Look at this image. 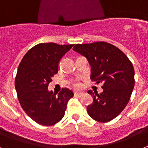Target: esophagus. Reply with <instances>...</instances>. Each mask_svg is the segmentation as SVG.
<instances>
[{"label":"esophagus","mask_w":148,"mask_h":148,"mask_svg":"<svg viewBox=\"0 0 148 148\" xmlns=\"http://www.w3.org/2000/svg\"><path fill=\"white\" fill-rule=\"evenodd\" d=\"M82 95H83V92H74V96H76V97H81Z\"/></svg>","instance_id":"esophagus-1"}]
</instances>
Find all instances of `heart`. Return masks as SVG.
Wrapping results in <instances>:
<instances>
[{
	"label": "heart",
	"mask_w": 148,
	"mask_h": 148,
	"mask_svg": "<svg viewBox=\"0 0 148 148\" xmlns=\"http://www.w3.org/2000/svg\"><path fill=\"white\" fill-rule=\"evenodd\" d=\"M73 87H74V88H81L82 86V84L81 82H75L73 83Z\"/></svg>",
	"instance_id": "heart-1"
}]
</instances>
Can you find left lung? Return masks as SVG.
<instances>
[{"instance_id":"obj_1","label":"left lung","mask_w":148,"mask_h":148,"mask_svg":"<svg viewBox=\"0 0 148 148\" xmlns=\"http://www.w3.org/2000/svg\"><path fill=\"white\" fill-rule=\"evenodd\" d=\"M74 51L85 56L90 64L91 79L102 83L100 94L89 90L93 102L87 106L92 119L106 123L119 116L131 96L134 87V69L126 54L106 42L76 44Z\"/></svg>"}]
</instances>
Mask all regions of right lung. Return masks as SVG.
<instances>
[{
	"mask_svg": "<svg viewBox=\"0 0 148 148\" xmlns=\"http://www.w3.org/2000/svg\"><path fill=\"white\" fill-rule=\"evenodd\" d=\"M73 46L39 43L27 52L19 64L14 84L18 101L26 114L40 125L49 127L60 121L74 96L66 88L58 95L48 90L60 60Z\"/></svg>",
	"mask_w": 148,
	"mask_h": 148,
	"instance_id": "right-lung-1",
	"label": "right lung"
}]
</instances>
